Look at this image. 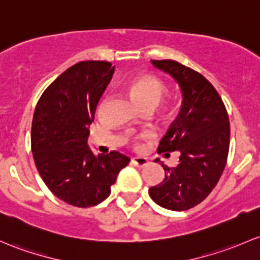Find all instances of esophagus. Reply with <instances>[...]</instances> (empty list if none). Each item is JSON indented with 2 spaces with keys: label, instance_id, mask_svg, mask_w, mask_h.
<instances>
[{
  "label": "esophagus",
  "instance_id": "esophagus-1",
  "mask_svg": "<svg viewBox=\"0 0 260 260\" xmlns=\"http://www.w3.org/2000/svg\"><path fill=\"white\" fill-rule=\"evenodd\" d=\"M133 164L138 168H144L149 164V160L146 157H141V156H135L131 159Z\"/></svg>",
  "mask_w": 260,
  "mask_h": 260
}]
</instances>
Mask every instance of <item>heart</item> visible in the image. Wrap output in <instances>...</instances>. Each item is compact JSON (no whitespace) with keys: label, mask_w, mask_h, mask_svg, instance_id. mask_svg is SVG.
I'll return each mask as SVG.
<instances>
[{"label":"heart","mask_w":260,"mask_h":260,"mask_svg":"<svg viewBox=\"0 0 260 260\" xmlns=\"http://www.w3.org/2000/svg\"><path fill=\"white\" fill-rule=\"evenodd\" d=\"M164 93V85L151 75H141L136 77L130 86V96L140 108H156Z\"/></svg>","instance_id":"b5f03b06"}]
</instances>
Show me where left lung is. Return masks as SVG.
<instances>
[{
    "mask_svg": "<svg viewBox=\"0 0 260 260\" xmlns=\"http://www.w3.org/2000/svg\"><path fill=\"white\" fill-rule=\"evenodd\" d=\"M180 87L178 116L160 140L157 152L179 151V164L165 170V179L149 189L151 199L169 210H188L215 188L226 164L230 125L228 112L213 85L199 72L173 60H151Z\"/></svg>",
    "mask_w": 260,
    "mask_h": 260,
    "instance_id": "1",
    "label": "left lung"
}]
</instances>
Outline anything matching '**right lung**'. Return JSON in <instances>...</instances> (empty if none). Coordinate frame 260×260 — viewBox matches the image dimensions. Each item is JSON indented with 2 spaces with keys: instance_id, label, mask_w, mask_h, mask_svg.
Segmentation results:
<instances>
[{
  "instance_id": "add662e5",
  "label": "right lung",
  "mask_w": 260,
  "mask_h": 260,
  "mask_svg": "<svg viewBox=\"0 0 260 260\" xmlns=\"http://www.w3.org/2000/svg\"><path fill=\"white\" fill-rule=\"evenodd\" d=\"M114 71L106 61H81L45 90L35 109V164L47 188L74 207L89 208L105 200L130 161L117 151L96 155L87 145L89 126Z\"/></svg>"
}]
</instances>
